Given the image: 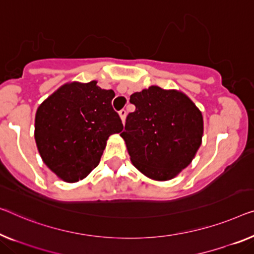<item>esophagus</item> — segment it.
Here are the masks:
<instances>
[{
  "mask_svg": "<svg viewBox=\"0 0 254 254\" xmlns=\"http://www.w3.org/2000/svg\"><path fill=\"white\" fill-rule=\"evenodd\" d=\"M119 115L121 117V120H122V122H124L126 121V116H127V111L126 109H122V111L119 112Z\"/></svg>",
  "mask_w": 254,
  "mask_h": 254,
  "instance_id": "34e87169",
  "label": "esophagus"
}]
</instances>
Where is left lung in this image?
Instances as JSON below:
<instances>
[{
  "label": "left lung",
  "mask_w": 254,
  "mask_h": 254,
  "mask_svg": "<svg viewBox=\"0 0 254 254\" xmlns=\"http://www.w3.org/2000/svg\"><path fill=\"white\" fill-rule=\"evenodd\" d=\"M135 111L121 133L130 160L142 175L166 181L191 163L202 143L203 116L178 90L151 85L131 94Z\"/></svg>",
  "instance_id": "obj_1"
}]
</instances>
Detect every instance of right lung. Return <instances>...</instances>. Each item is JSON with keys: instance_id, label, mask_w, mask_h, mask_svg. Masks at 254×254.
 I'll use <instances>...</instances> for the list:
<instances>
[{"instance_id": "obj_1", "label": "right lung", "mask_w": 254, "mask_h": 254, "mask_svg": "<svg viewBox=\"0 0 254 254\" xmlns=\"http://www.w3.org/2000/svg\"><path fill=\"white\" fill-rule=\"evenodd\" d=\"M113 90L97 81L69 82L39 106L36 146L44 164L66 183L83 179L99 164L109 135L123 124L112 107Z\"/></svg>"}]
</instances>
